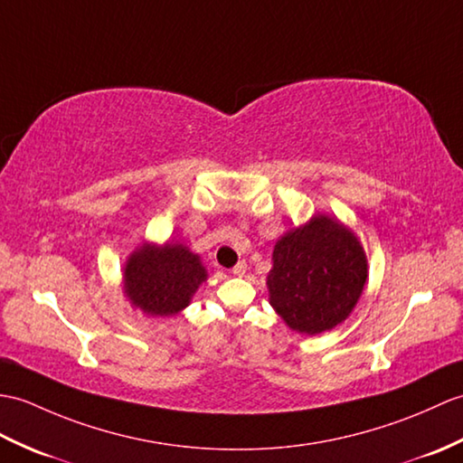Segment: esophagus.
<instances>
[{
    "instance_id": "1",
    "label": "esophagus",
    "mask_w": 463,
    "mask_h": 463,
    "mask_svg": "<svg viewBox=\"0 0 463 463\" xmlns=\"http://www.w3.org/2000/svg\"><path fill=\"white\" fill-rule=\"evenodd\" d=\"M232 274H234V276H244V274H246V262L241 260L239 264H236V266L232 268Z\"/></svg>"
}]
</instances>
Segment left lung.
<instances>
[{"label":"left lung","mask_w":463,"mask_h":463,"mask_svg":"<svg viewBox=\"0 0 463 463\" xmlns=\"http://www.w3.org/2000/svg\"><path fill=\"white\" fill-rule=\"evenodd\" d=\"M367 276V256L354 232L317 213L278 239L266 284L286 326L317 335L349 317Z\"/></svg>","instance_id":"8db88e82"}]
</instances>
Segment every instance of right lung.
<instances>
[{"label":"right lung","instance_id":"add662e5","mask_svg":"<svg viewBox=\"0 0 463 463\" xmlns=\"http://www.w3.org/2000/svg\"><path fill=\"white\" fill-rule=\"evenodd\" d=\"M207 276L201 256L185 244L144 242L126 260L124 294L147 316H175L191 304Z\"/></svg>","mask_w":463,"mask_h":463}]
</instances>
